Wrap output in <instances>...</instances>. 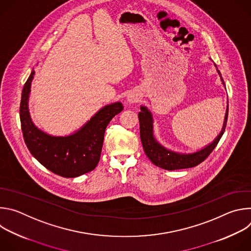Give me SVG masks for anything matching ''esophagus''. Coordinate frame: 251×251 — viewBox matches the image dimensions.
Masks as SVG:
<instances>
[{"label": "esophagus", "mask_w": 251, "mask_h": 251, "mask_svg": "<svg viewBox=\"0 0 251 251\" xmlns=\"http://www.w3.org/2000/svg\"><path fill=\"white\" fill-rule=\"evenodd\" d=\"M136 99H137V95H135L134 93H130V94H128V96H127L128 102H135Z\"/></svg>", "instance_id": "1"}]
</instances>
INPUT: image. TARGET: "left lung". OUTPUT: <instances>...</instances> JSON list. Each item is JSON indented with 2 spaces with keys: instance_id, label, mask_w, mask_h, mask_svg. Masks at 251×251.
Wrapping results in <instances>:
<instances>
[{
  "instance_id": "1",
  "label": "left lung",
  "mask_w": 251,
  "mask_h": 251,
  "mask_svg": "<svg viewBox=\"0 0 251 251\" xmlns=\"http://www.w3.org/2000/svg\"><path fill=\"white\" fill-rule=\"evenodd\" d=\"M214 66L217 67L216 64H214ZM217 71L220 75L222 83L225 86L224 79L222 77V75L220 73V70L218 69V67H217ZM140 109H141V112L138 114V117L140 121V138L142 141L143 149H144L146 156L150 159V161L154 165L168 171L196 167L197 165L204 161L207 158V156L212 152V150L216 148L219 141L224 135L226 126L227 115H228V105H227L222 131L216 137V139H214L211 143H209L208 145H206L202 149L198 150L194 153H180V152H175L170 149H167L162 144H160L154 135V125H153L154 119L151 111L144 105H142L140 107Z\"/></svg>"
}]
</instances>
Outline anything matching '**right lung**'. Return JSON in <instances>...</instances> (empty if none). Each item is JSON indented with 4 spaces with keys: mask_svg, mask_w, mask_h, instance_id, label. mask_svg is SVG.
Segmentation results:
<instances>
[{
    "mask_svg": "<svg viewBox=\"0 0 251 251\" xmlns=\"http://www.w3.org/2000/svg\"><path fill=\"white\" fill-rule=\"evenodd\" d=\"M34 70L30 73L22 92L20 118L25 145L44 167L63 177H76L97 166L104 133L111 119L123 110L121 102L105 105L75 133L50 135L34 125L28 110V100Z\"/></svg>",
    "mask_w": 251,
    "mask_h": 251,
    "instance_id": "obj_1",
    "label": "right lung"
}]
</instances>
